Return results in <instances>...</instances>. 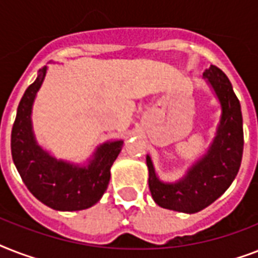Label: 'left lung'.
Returning <instances> with one entry per match:
<instances>
[{"label": "left lung", "instance_id": "obj_1", "mask_svg": "<svg viewBox=\"0 0 258 258\" xmlns=\"http://www.w3.org/2000/svg\"><path fill=\"white\" fill-rule=\"evenodd\" d=\"M204 79L221 105L220 123L208 151L198 158L180 179H159L151 157L147 155L149 187L155 204L179 213L201 212L220 198L236 178L244 151L241 104L228 76L216 66L204 72Z\"/></svg>", "mask_w": 258, "mask_h": 258}]
</instances>
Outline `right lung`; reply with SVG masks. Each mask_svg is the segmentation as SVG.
<instances>
[{
    "label": "right lung",
    "mask_w": 258,
    "mask_h": 258,
    "mask_svg": "<svg viewBox=\"0 0 258 258\" xmlns=\"http://www.w3.org/2000/svg\"><path fill=\"white\" fill-rule=\"evenodd\" d=\"M46 70L38 71L18 104L12 128V157L25 186L40 202L60 212L84 210L99 202L107 190L123 141L101 143L86 163L57 159L42 149L34 135L32 109Z\"/></svg>",
    "instance_id": "obj_1"
}]
</instances>
